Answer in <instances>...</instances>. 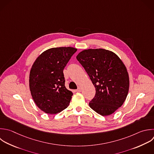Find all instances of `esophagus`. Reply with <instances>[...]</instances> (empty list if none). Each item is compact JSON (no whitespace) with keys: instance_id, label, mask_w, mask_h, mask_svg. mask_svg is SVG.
<instances>
[{"instance_id":"obj_1","label":"esophagus","mask_w":154,"mask_h":154,"mask_svg":"<svg viewBox=\"0 0 154 154\" xmlns=\"http://www.w3.org/2000/svg\"><path fill=\"white\" fill-rule=\"evenodd\" d=\"M77 92H80V91H81V87H79L78 88V89L76 90Z\"/></svg>"}]
</instances>
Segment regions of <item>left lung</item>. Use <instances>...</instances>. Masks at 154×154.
I'll return each mask as SVG.
<instances>
[{
  "mask_svg": "<svg viewBox=\"0 0 154 154\" xmlns=\"http://www.w3.org/2000/svg\"><path fill=\"white\" fill-rule=\"evenodd\" d=\"M76 59L96 88L90 107L103 116L112 114L123 105L128 93L129 75L123 63L116 54L103 49L82 51Z\"/></svg>",
  "mask_w": 154,
  "mask_h": 154,
  "instance_id": "8db88e82",
  "label": "left lung"
}]
</instances>
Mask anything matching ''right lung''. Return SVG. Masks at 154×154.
I'll use <instances>...</instances> for the list:
<instances>
[{
	"label": "right lung",
	"mask_w": 154,
	"mask_h": 154,
	"mask_svg": "<svg viewBox=\"0 0 154 154\" xmlns=\"http://www.w3.org/2000/svg\"><path fill=\"white\" fill-rule=\"evenodd\" d=\"M76 51L72 47L48 49L32 66L31 93L37 106L47 114L60 112L69 105L73 93L65 87L63 70Z\"/></svg>",
	"instance_id": "right-lung-1"
}]
</instances>
